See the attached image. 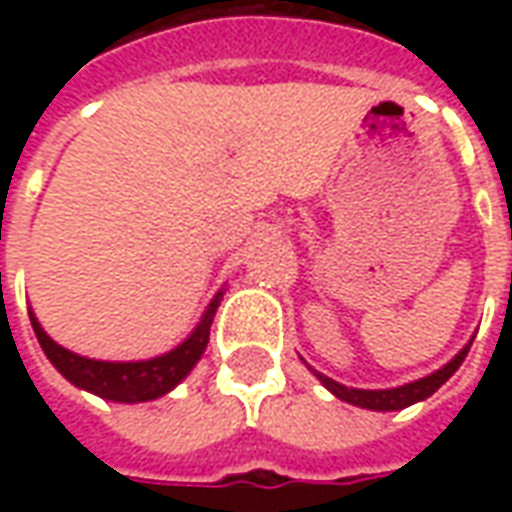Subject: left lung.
<instances>
[{
    "instance_id": "8db88e82",
    "label": "left lung",
    "mask_w": 512,
    "mask_h": 512,
    "mask_svg": "<svg viewBox=\"0 0 512 512\" xmlns=\"http://www.w3.org/2000/svg\"><path fill=\"white\" fill-rule=\"evenodd\" d=\"M469 348H472V340L463 345L461 351L452 356L447 365L439 367L436 373H430V376L425 378H417V381H411V384L392 386V389H354V386L337 384L334 378L323 376V373L312 370V367L310 370L334 397H340V400L351 403V406L367 408V411H400V408L414 406V403H419V400H428V397L433 395L444 381H450L452 373L463 365V359H466V354H469Z\"/></svg>"
}]
</instances>
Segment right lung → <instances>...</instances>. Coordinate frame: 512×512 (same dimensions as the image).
Here are the masks:
<instances>
[{"label":"right lung","instance_id":"1","mask_svg":"<svg viewBox=\"0 0 512 512\" xmlns=\"http://www.w3.org/2000/svg\"><path fill=\"white\" fill-rule=\"evenodd\" d=\"M222 296L224 290L213 296L211 304L202 312L200 323L194 326V332L183 343L175 345L167 354L139 359V362H104V359L73 354L51 340L35 318V312H29V321H32L43 354L49 356L51 365L57 367L73 386L93 392L104 400H112V403H145V400H156V397L172 392L200 362L208 348V340H211V323L222 304Z\"/></svg>","mask_w":512,"mask_h":512}]
</instances>
